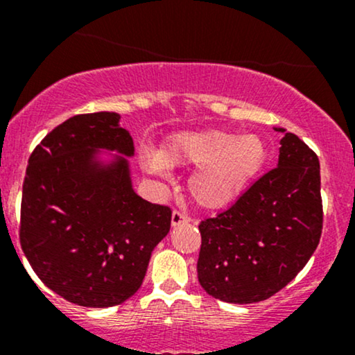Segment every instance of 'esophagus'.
I'll return each instance as SVG.
<instances>
[{
    "mask_svg": "<svg viewBox=\"0 0 355 355\" xmlns=\"http://www.w3.org/2000/svg\"><path fill=\"white\" fill-rule=\"evenodd\" d=\"M190 222V217L189 215H185L183 211L180 210H175L172 214V225L177 227V225H182V223H187Z\"/></svg>",
    "mask_w": 355,
    "mask_h": 355,
    "instance_id": "esophagus-1",
    "label": "esophagus"
}]
</instances>
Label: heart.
Here are the masks:
<instances>
[{
  "instance_id": "heart-1",
  "label": "heart",
  "mask_w": 355,
  "mask_h": 355,
  "mask_svg": "<svg viewBox=\"0 0 355 355\" xmlns=\"http://www.w3.org/2000/svg\"><path fill=\"white\" fill-rule=\"evenodd\" d=\"M266 160V145L255 135L235 137L227 132L178 133L160 153L146 152L150 172L165 177L168 168L197 165L190 177L191 197L207 209L234 200Z\"/></svg>"
}]
</instances>
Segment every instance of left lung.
<instances>
[{
	"mask_svg": "<svg viewBox=\"0 0 355 355\" xmlns=\"http://www.w3.org/2000/svg\"><path fill=\"white\" fill-rule=\"evenodd\" d=\"M277 132L284 138L275 168L234 205L198 225V282L223 302L254 304L277 294L319 245L324 220L319 158L294 133Z\"/></svg>",
	"mask_w": 355,
	"mask_h": 355,
	"instance_id": "obj_1",
	"label": "left lung"
}]
</instances>
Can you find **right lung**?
Returning a JSON list of instances; mask_svg holds the SVG:
<instances>
[{
  "instance_id": "right-lung-1",
  "label": "right lung",
  "mask_w": 355,
  "mask_h": 355,
  "mask_svg": "<svg viewBox=\"0 0 355 355\" xmlns=\"http://www.w3.org/2000/svg\"><path fill=\"white\" fill-rule=\"evenodd\" d=\"M100 149L125 154L110 164ZM135 146L112 112L68 118L31 153L19 242L40 280L68 302L113 307L140 288L172 210L138 197L126 157Z\"/></svg>"
}]
</instances>
